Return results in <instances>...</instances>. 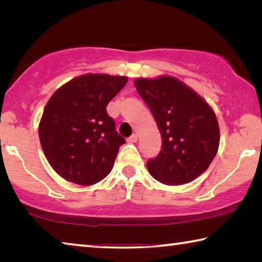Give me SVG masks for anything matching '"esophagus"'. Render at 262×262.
<instances>
[{
  "label": "esophagus",
  "mask_w": 262,
  "mask_h": 262,
  "mask_svg": "<svg viewBox=\"0 0 262 262\" xmlns=\"http://www.w3.org/2000/svg\"><path fill=\"white\" fill-rule=\"evenodd\" d=\"M136 141H137V134H136V133H134V134H133L132 136H129V137H128V139H127L128 143H135Z\"/></svg>",
  "instance_id": "1"
}]
</instances>
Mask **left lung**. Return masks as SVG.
<instances>
[{
  "label": "left lung",
  "instance_id": "left-lung-1",
  "mask_svg": "<svg viewBox=\"0 0 262 262\" xmlns=\"http://www.w3.org/2000/svg\"><path fill=\"white\" fill-rule=\"evenodd\" d=\"M135 86L151 111L163 140L161 151L147 162L150 174L166 185L187 184L202 174L220 144L214 111L173 77L139 78Z\"/></svg>",
  "mask_w": 262,
  "mask_h": 262
}]
</instances>
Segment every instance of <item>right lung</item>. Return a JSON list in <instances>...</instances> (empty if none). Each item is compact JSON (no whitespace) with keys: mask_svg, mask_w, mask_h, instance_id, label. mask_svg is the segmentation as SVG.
<instances>
[{"mask_svg":"<svg viewBox=\"0 0 262 262\" xmlns=\"http://www.w3.org/2000/svg\"><path fill=\"white\" fill-rule=\"evenodd\" d=\"M127 77L88 74L64 84L43 110L39 139L43 154L62 178L78 185L103 180L125 139L115 130L106 106Z\"/></svg>","mask_w":262,"mask_h":262,"instance_id":"right-lung-1","label":"right lung"}]
</instances>
